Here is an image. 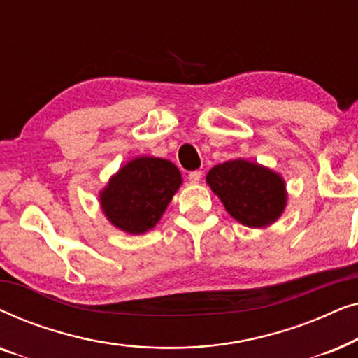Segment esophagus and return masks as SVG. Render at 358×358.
I'll return each mask as SVG.
<instances>
[{"instance_id":"1","label":"esophagus","mask_w":358,"mask_h":358,"mask_svg":"<svg viewBox=\"0 0 358 358\" xmlns=\"http://www.w3.org/2000/svg\"><path fill=\"white\" fill-rule=\"evenodd\" d=\"M200 179H202V173H200V171H192V173H189V180L192 184H197Z\"/></svg>"}]
</instances>
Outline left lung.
Returning <instances> with one entry per match:
<instances>
[{
    "label": "left lung",
    "instance_id": "1",
    "mask_svg": "<svg viewBox=\"0 0 358 358\" xmlns=\"http://www.w3.org/2000/svg\"><path fill=\"white\" fill-rule=\"evenodd\" d=\"M207 184L231 217L248 228H267L287 207V184L275 171L238 158L213 166Z\"/></svg>",
    "mask_w": 358,
    "mask_h": 358
}]
</instances>
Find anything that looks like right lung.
Instances as JSON below:
<instances>
[{
	"label": "right lung",
	"mask_w": 358,
	"mask_h": 358,
	"mask_svg": "<svg viewBox=\"0 0 358 358\" xmlns=\"http://www.w3.org/2000/svg\"><path fill=\"white\" fill-rule=\"evenodd\" d=\"M180 185V171L169 159L136 156L110 176L99 205L112 227L143 234L156 227Z\"/></svg>",
	"instance_id": "obj_1"
}]
</instances>
